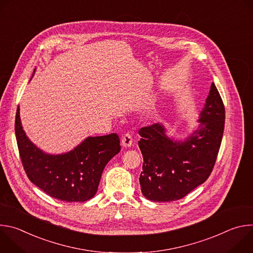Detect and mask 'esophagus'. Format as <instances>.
Returning a JSON list of instances; mask_svg holds the SVG:
<instances>
[{"instance_id": "obj_1", "label": "esophagus", "mask_w": 253, "mask_h": 253, "mask_svg": "<svg viewBox=\"0 0 253 253\" xmlns=\"http://www.w3.org/2000/svg\"><path fill=\"white\" fill-rule=\"evenodd\" d=\"M121 143H122V146L123 147H131L132 143H133V140H132V136L129 134V133H126L123 137H122V140H121Z\"/></svg>"}]
</instances>
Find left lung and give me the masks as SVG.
<instances>
[{
	"instance_id": "obj_1",
	"label": "left lung",
	"mask_w": 253,
	"mask_h": 253,
	"mask_svg": "<svg viewBox=\"0 0 253 253\" xmlns=\"http://www.w3.org/2000/svg\"><path fill=\"white\" fill-rule=\"evenodd\" d=\"M224 120V105L212 83L197 128L183 140L168 136L161 123L141 128L138 145L144 160L139 178L142 194L154 202L175 201L204 183L220 148Z\"/></svg>"
}]
</instances>
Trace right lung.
Returning <instances> with one entry per match:
<instances>
[{
  "label": "right lung",
  "instance_id": "obj_1",
  "mask_svg": "<svg viewBox=\"0 0 253 253\" xmlns=\"http://www.w3.org/2000/svg\"><path fill=\"white\" fill-rule=\"evenodd\" d=\"M15 131L22 164L30 181L51 197L66 202L91 199L98 190L105 166L121 149L119 136L112 133L89 136L65 153H46L26 135L19 106Z\"/></svg>",
  "mask_w": 253,
  "mask_h": 253
}]
</instances>
